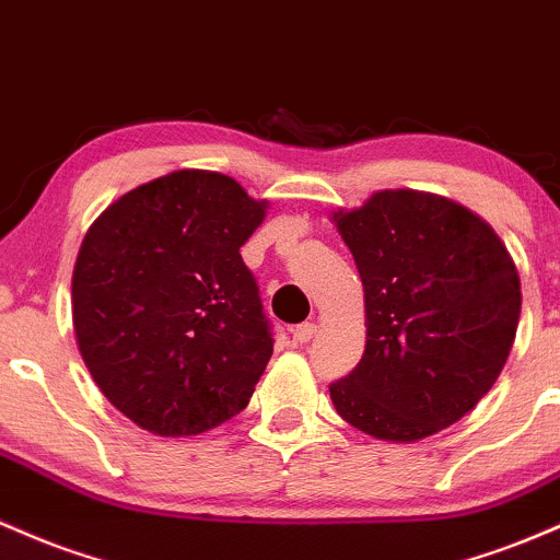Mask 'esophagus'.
Segmentation results:
<instances>
[{
  "label": "esophagus",
  "instance_id": "34e87169",
  "mask_svg": "<svg viewBox=\"0 0 560 560\" xmlns=\"http://www.w3.org/2000/svg\"><path fill=\"white\" fill-rule=\"evenodd\" d=\"M291 332H293V341L306 343V341H312L314 332H317V325H314V323H301Z\"/></svg>",
  "mask_w": 560,
  "mask_h": 560
}]
</instances>
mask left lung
<instances>
[{"mask_svg":"<svg viewBox=\"0 0 560 560\" xmlns=\"http://www.w3.org/2000/svg\"><path fill=\"white\" fill-rule=\"evenodd\" d=\"M364 288L360 364L330 383L338 416L418 442L457 423L498 381L516 338L521 280L494 230L442 196L373 192L332 213Z\"/></svg>","mask_w":560,"mask_h":560,"instance_id":"8db88e82","label":"left lung"}]
</instances>
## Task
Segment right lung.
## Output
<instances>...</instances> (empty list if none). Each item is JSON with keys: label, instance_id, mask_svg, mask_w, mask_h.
Segmentation results:
<instances>
[{"label": "right lung", "instance_id": "right-lung-1", "mask_svg": "<svg viewBox=\"0 0 560 560\" xmlns=\"http://www.w3.org/2000/svg\"><path fill=\"white\" fill-rule=\"evenodd\" d=\"M267 203L182 168L94 219L73 267V330L100 392L159 436H196L248 405L272 330L241 246Z\"/></svg>", "mask_w": 560, "mask_h": 560}]
</instances>
